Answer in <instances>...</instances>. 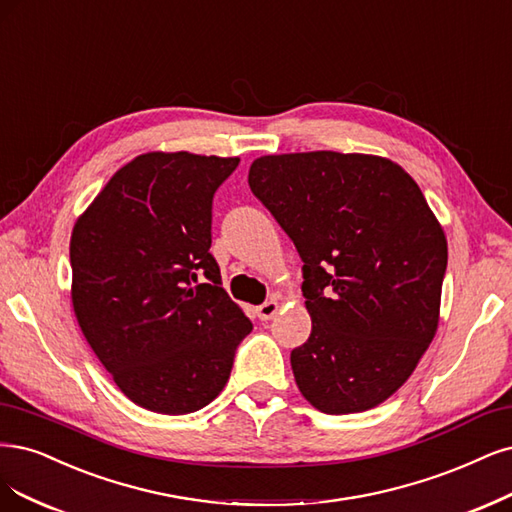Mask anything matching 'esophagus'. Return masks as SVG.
<instances>
[{
  "instance_id": "1",
  "label": "esophagus",
  "mask_w": 512,
  "mask_h": 512,
  "mask_svg": "<svg viewBox=\"0 0 512 512\" xmlns=\"http://www.w3.org/2000/svg\"><path fill=\"white\" fill-rule=\"evenodd\" d=\"M277 309H279V303L275 301V298H271V301H267V303H262L260 307H256V315H258V320H262V322L271 320V317L277 313Z\"/></svg>"
}]
</instances>
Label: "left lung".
Wrapping results in <instances>:
<instances>
[{
    "instance_id": "obj_1",
    "label": "left lung",
    "mask_w": 512,
    "mask_h": 512,
    "mask_svg": "<svg viewBox=\"0 0 512 512\" xmlns=\"http://www.w3.org/2000/svg\"><path fill=\"white\" fill-rule=\"evenodd\" d=\"M254 197L303 260L309 339L290 362L328 415L362 413L411 377L434 339L447 239L411 175L379 156H260Z\"/></svg>"
}]
</instances>
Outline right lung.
Masks as SVG:
<instances>
[{"instance_id": "right-lung-1", "label": "right lung", "mask_w": 512, "mask_h": 512, "mask_svg": "<svg viewBox=\"0 0 512 512\" xmlns=\"http://www.w3.org/2000/svg\"><path fill=\"white\" fill-rule=\"evenodd\" d=\"M239 158L150 152L105 184L69 243L72 303L120 392L163 415L195 413L231 377L252 330L211 256V207Z\"/></svg>"}]
</instances>
